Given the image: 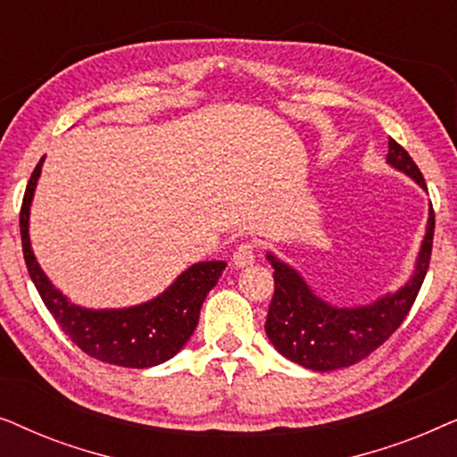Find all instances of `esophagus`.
<instances>
[{
	"label": "esophagus",
	"instance_id": "34e87169",
	"mask_svg": "<svg viewBox=\"0 0 457 457\" xmlns=\"http://www.w3.org/2000/svg\"><path fill=\"white\" fill-rule=\"evenodd\" d=\"M255 262V253H253V245L252 243H243V245L237 247V252L233 253V264L235 268H247Z\"/></svg>",
	"mask_w": 457,
	"mask_h": 457
}]
</instances>
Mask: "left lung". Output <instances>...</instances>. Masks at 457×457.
Instances as JSON below:
<instances>
[{
    "label": "left lung",
    "instance_id": "8db88e82",
    "mask_svg": "<svg viewBox=\"0 0 457 457\" xmlns=\"http://www.w3.org/2000/svg\"><path fill=\"white\" fill-rule=\"evenodd\" d=\"M386 164L424 185L422 172L405 149L389 139ZM435 235V212L428 204L427 233L418 252L414 272L397 291L385 293L372 303L339 308L318 297L291 264L268 252L274 268V297L266 318V335L287 360L314 372H330L358 364L383 345L399 328L427 277Z\"/></svg>",
    "mask_w": 457,
    "mask_h": 457
}]
</instances>
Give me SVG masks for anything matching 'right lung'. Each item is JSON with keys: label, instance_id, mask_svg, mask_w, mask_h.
Instances as JSON below:
<instances>
[{"label": "right lung", "instance_id": "add662e5", "mask_svg": "<svg viewBox=\"0 0 457 457\" xmlns=\"http://www.w3.org/2000/svg\"><path fill=\"white\" fill-rule=\"evenodd\" d=\"M43 162L30 174L21 210L22 252L30 280L72 343L91 358L122 368H152L174 358L191 339L199 322V310L214 289L227 262L212 260L191 264L160 295L129 308H83L72 303L43 272L30 247V205L39 183Z\"/></svg>", "mask_w": 457, "mask_h": 457}]
</instances>
